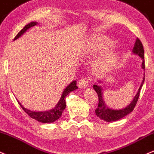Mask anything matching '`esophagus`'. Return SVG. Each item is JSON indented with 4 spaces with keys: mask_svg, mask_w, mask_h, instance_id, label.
<instances>
[{
    "mask_svg": "<svg viewBox=\"0 0 154 154\" xmlns=\"http://www.w3.org/2000/svg\"><path fill=\"white\" fill-rule=\"evenodd\" d=\"M89 79H86V78H83V79H81L79 81V83H78V85H79V88H82V89H84V88H86L89 85Z\"/></svg>",
    "mask_w": 154,
    "mask_h": 154,
    "instance_id": "34e87169",
    "label": "esophagus"
}]
</instances>
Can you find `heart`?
<instances>
[{"instance_id":"heart-1","label":"heart","mask_w":154,"mask_h":154,"mask_svg":"<svg viewBox=\"0 0 154 154\" xmlns=\"http://www.w3.org/2000/svg\"><path fill=\"white\" fill-rule=\"evenodd\" d=\"M113 46V41L103 35H93L88 40L85 49L86 54L94 56L104 52L97 59L94 66L96 70L99 72L107 71L113 68L118 62V53L115 51H108Z\"/></svg>"}]
</instances>
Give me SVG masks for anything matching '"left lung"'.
<instances>
[{
  "label": "left lung",
  "instance_id": "left-lung-1",
  "mask_svg": "<svg viewBox=\"0 0 154 154\" xmlns=\"http://www.w3.org/2000/svg\"><path fill=\"white\" fill-rule=\"evenodd\" d=\"M132 53L134 54L137 55L140 57L142 59V64H141V68L145 70V60H144V49H143V46L142 43L140 42L139 38L136 39L135 44H134V47L132 49ZM145 81V72L143 74V80L141 82L140 86L139 89L137 94L134 97L133 100H132L129 104L127 105L125 108H122L119 110H114L111 109V108H108L105 104L104 99H103V88L101 86L97 85L94 84L93 85V89L95 90V91L97 93L98 98H99V103H98L97 108L95 110V113L97 116L99 117L100 119H103V120L107 122H116L118 121L119 119L124 118L129 113H130L132 111L134 108L135 107L136 103H137L138 98H139L140 95V91L141 90V88L143 85V83ZM98 82L101 83V81H98Z\"/></svg>",
  "mask_w": 154,
  "mask_h": 154
}]
</instances>
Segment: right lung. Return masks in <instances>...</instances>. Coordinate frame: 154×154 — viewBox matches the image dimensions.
Returning <instances> with one entry per match:
<instances>
[{
  "label": "right lung",
  "instance_id": "add662e5",
  "mask_svg": "<svg viewBox=\"0 0 154 154\" xmlns=\"http://www.w3.org/2000/svg\"><path fill=\"white\" fill-rule=\"evenodd\" d=\"M38 25L37 22H32L30 23L27 24V25L25 26L23 29H22L21 31L17 34L16 37H15V40L18 39L19 38L21 37L24 33L27 31L28 29H30V27H33ZM78 89V86H76V82L73 81L69 84L68 86H67L65 88L63 91V94H62L61 97H60V100L57 103V104L56 105V106L54 108H52L51 110H46V111H32V110H28L27 108H25V107L22 106V105L20 102L18 101V103L20 104V106L22 109L24 110V111L27 114L30 116L32 119H35L38 122H41V123H52L54 122L55 121H57L61 117L62 113H63V110L65 109V107H66V104H65V97L68 95L70 92H71L72 91Z\"/></svg>",
  "mask_w": 154,
  "mask_h": 154
}]
</instances>
